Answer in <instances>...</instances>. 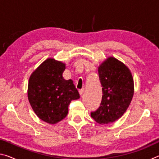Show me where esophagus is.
Returning <instances> with one entry per match:
<instances>
[{"mask_svg":"<svg viewBox=\"0 0 159 159\" xmlns=\"http://www.w3.org/2000/svg\"><path fill=\"white\" fill-rule=\"evenodd\" d=\"M83 92H84V88H83V89L79 90V93H80V95H83Z\"/></svg>","mask_w":159,"mask_h":159,"instance_id":"34e87169","label":"esophagus"}]
</instances>
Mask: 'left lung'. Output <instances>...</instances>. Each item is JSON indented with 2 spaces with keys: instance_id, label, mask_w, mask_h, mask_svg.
I'll return each mask as SVG.
<instances>
[{
  "instance_id": "8db88e82",
  "label": "left lung",
  "mask_w": 159,
  "mask_h": 159,
  "mask_svg": "<svg viewBox=\"0 0 159 159\" xmlns=\"http://www.w3.org/2000/svg\"><path fill=\"white\" fill-rule=\"evenodd\" d=\"M98 74L103 95L99 108L90 114L96 122L107 124L121 117L128 108L134 93L133 79L127 66L114 57L99 66Z\"/></svg>"
}]
</instances>
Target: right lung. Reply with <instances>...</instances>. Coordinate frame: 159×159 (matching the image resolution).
Listing matches in <instances>:
<instances>
[{
    "mask_svg": "<svg viewBox=\"0 0 159 159\" xmlns=\"http://www.w3.org/2000/svg\"><path fill=\"white\" fill-rule=\"evenodd\" d=\"M65 64L53 59L41 64L29 79L28 98L39 118L55 124L66 116L71 102L80 98L73 80L62 76Z\"/></svg>",
    "mask_w": 159,
    "mask_h": 159,
    "instance_id": "add662e5",
    "label": "right lung"
}]
</instances>
